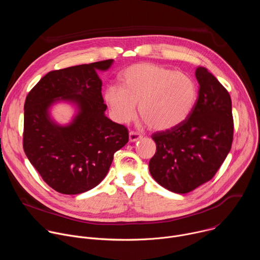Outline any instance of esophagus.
Segmentation results:
<instances>
[{
	"instance_id": "1",
	"label": "esophagus",
	"mask_w": 260,
	"mask_h": 260,
	"mask_svg": "<svg viewBox=\"0 0 260 260\" xmlns=\"http://www.w3.org/2000/svg\"><path fill=\"white\" fill-rule=\"evenodd\" d=\"M141 138H142V136H141L139 133H136V132H131V133H129V136H128L129 142H137V141L140 140Z\"/></svg>"
}]
</instances>
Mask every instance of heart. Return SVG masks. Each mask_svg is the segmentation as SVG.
<instances>
[{"mask_svg": "<svg viewBox=\"0 0 260 260\" xmlns=\"http://www.w3.org/2000/svg\"><path fill=\"white\" fill-rule=\"evenodd\" d=\"M121 84H110L104 98L111 114L119 123H127L139 113L147 125L166 131L186 119L196 105L198 87L184 73L150 63H136L121 74Z\"/></svg>", "mask_w": 260, "mask_h": 260, "instance_id": "b5f03b06", "label": "heart"}]
</instances>
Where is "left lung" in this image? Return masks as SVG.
I'll return each instance as SVG.
<instances>
[{
	"mask_svg": "<svg viewBox=\"0 0 260 260\" xmlns=\"http://www.w3.org/2000/svg\"><path fill=\"white\" fill-rule=\"evenodd\" d=\"M198 100L189 116L151 137L156 152L149 161L152 178L166 189L187 193L211 180L231 151L234 137L229 91L204 67H198Z\"/></svg>",
	"mask_w": 260,
	"mask_h": 260,
	"instance_id": "left-lung-1",
	"label": "left lung"
}]
</instances>
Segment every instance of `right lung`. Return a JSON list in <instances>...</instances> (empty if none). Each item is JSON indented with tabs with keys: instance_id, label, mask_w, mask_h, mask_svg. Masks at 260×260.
I'll return each instance as SVG.
<instances>
[{
	"instance_id": "obj_1",
	"label": "right lung",
	"mask_w": 260,
	"mask_h": 260,
	"mask_svg": "<svg viewBox=\"0 0 260 260\" xmlns=\"http://www.w3.org/2000/svg\"><path fill=\"white\" fill-rule=\"evenodd\" d=\"M113 59L51 71L28 92L24 103L23 149L42 179L55 191L79 194L106 177L114 153L128 142L127 128L105 115L98 71ZM68 101L78 113L67 126L50 117V108Z\"/></svg>"
}]
</instances>
